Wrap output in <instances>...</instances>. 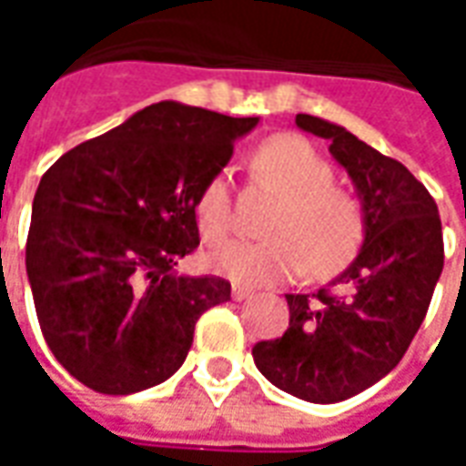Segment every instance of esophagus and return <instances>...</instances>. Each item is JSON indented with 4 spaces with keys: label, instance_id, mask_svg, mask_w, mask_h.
Returning a JSON list of instances; mask_svg holds the SVG:
<instances>
[{
    "label": "esophagus",
    "instance_id": "34e87169",
    "mask_svg": "<svg viewBox=\"0 0 466 466\" xmlns=\"http://www.w3.org/2000/svg\"><path fill=\"white\" fill-rule=\"evenodd\" d=\"M252 289H247V287H242V284H234L232 287V299H237V302H242V299H249L252 297Z\"/></svg>",
    "mask_w": 466,
    "mask_h": 466
}]
</instances>
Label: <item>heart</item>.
Wrapping results in <instances>:
<instances>
[{"mask_svg":"<svg viewBox=\"0 0 466 466\" xmlns=\"http://www.w3.org/2000/svg\"><path fill=\"white\" fill-rule=\"evenodd\" d=\"M259 179L282 194L269 239H229L207 254L214 274L242 287H277L299 277L309 264L317 277L350 262L361 242L360 204L332 187L329 162L299 137H274L254 154ZM197 219L207 239H222L232 227V179L222 169L207 182L197 202Z\"/></svg>","mask_w":466,"mask_h":466,"instance_id":"b5f03b06","label":"heart"}]
</instances>
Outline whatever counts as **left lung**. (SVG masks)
Returning <instances> with one entry per match:
<instances>
[{"instance_id":"1","label":"left lung","mask_w":466,"mask_h":466,"mask_svg":"<svg viewBox=\"0 0 466 466\" xmlns=\"http://www.w3.org/2000/svg\"><path fill=\"white\" fill-rule=\"evenodd\" d=\"M297 127L329 139L360 197L364 242L329 287L287 294V332L254 344L252 357L274 387L334 404L400 364L440 282L444 242L437 204L404 164L319 116L297 115Z\"/></svg>"}]
</instances>
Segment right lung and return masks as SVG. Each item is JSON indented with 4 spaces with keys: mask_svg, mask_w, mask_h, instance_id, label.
Wrapping results in <instances>:
<instances>
[{
    "mask_svg": "<svg viewBox=\"0 0 466 466\" xmlns=\"http://www.w3.org/2000/svg\"><path fill=\"white\" fill-rule=\"evenodd\" d=\"M257 124L167 99L45 172L26 277L49 350L89 390L134 394L169 380L197 319L229 299L222 277L174 267L199 244L202 189Z\"/></svg>",
    "mask_w": 466,
    "mask_h": 466,
    "instance_id": "1",
    "label": "right lung"
}]
</instances>
